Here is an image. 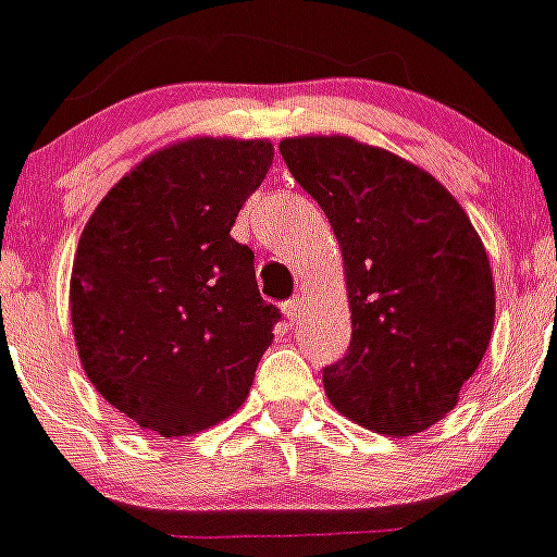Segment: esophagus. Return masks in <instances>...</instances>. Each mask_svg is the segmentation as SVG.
<instances>
[{
  "label": "esophagus",
  "instance_id": "1",
  "mask_svg": "<svg viewBox=\"0 0 557 557\" xmlns=\"http://www.w3.org/2000/svg\"><path fill=\"white\" fill-rule=\"evenodd\" d=\"M302 309H306V306H302V297H292V300L283 302V314H286L288 323H297L302 314Z\"/></svg>",
  "mask_w": 557,
  "mask_h": 557
}]
</instances>
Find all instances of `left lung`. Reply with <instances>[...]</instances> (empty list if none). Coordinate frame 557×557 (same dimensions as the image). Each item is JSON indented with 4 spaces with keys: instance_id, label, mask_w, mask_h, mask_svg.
Returning <instances> with one entry per match:
<instances>
[{
    "instance_id": "1",
    "label": "left lung",
    "mask_w": 557,
    "mask_h": 557,
    "mask_svg": "<svg viewBox=\"0 0 557 557\" xmlns=\"http://www.w3.org/2000/svg\"><path fill=\"white\" fill-rule=\"evenodd\" d=\"M280 153L343 248L351 343L323 369L346 418L406 437L449 414L495 323L490 257L435 176L351 137L283 139Z\"/></svg>"
}]
</instances>
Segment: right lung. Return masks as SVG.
<instances>
[{"instance_id":"add662e5","label":"right lung","mask_w":557,"mask_h":557,"mask_svg":"<svg viewBox=\"0 0 557 557\" xmlns=\"http://www.w3.org/2000/svg\"><path fill=\"white\" fill-rule=\"evenodd\" d=\"M265 139H188L151 153L106 194L71 274L85 374L137 426L183 437L246 400L280 309L255 251L232 237L269 174Z\"/></svg>"}]
</instances>
